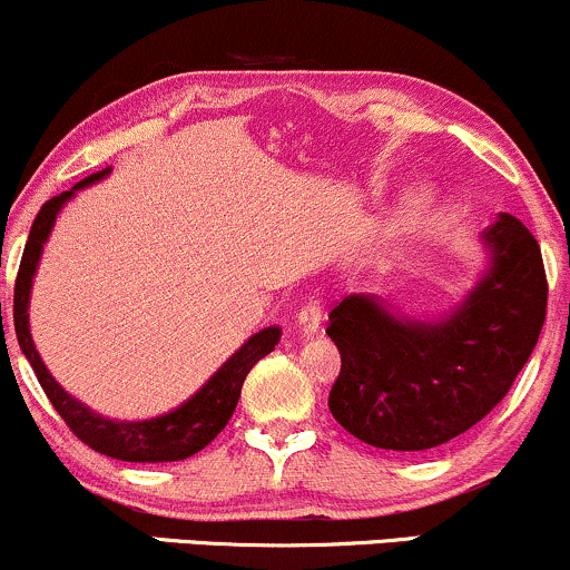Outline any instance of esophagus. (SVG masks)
<instances>
[{
    "label": "esophagus",
    "instance_id": "esophagus-1",
    "mask_svg": "<svg viewBox=\"0 0 570 570\" xmlns=\"http://www.w3.org/2000/svg\"><path fill=\"white\" fill-rule=\"evenodd\" d=\"M322 318H324L322 299L308 297V299H303V303H299L297 324L305 330V333H316V330L322 327Z\"/></svg>",
    "mask_w": 570,
    "mask_h": 570
}]
</instances>
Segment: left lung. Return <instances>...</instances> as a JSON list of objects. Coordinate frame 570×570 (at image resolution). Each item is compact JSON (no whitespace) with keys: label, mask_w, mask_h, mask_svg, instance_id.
I'll list each match as a JSON object with an SVG mask.
<instances>
[{"label":"left lung","mask_w":570,"mask_h":570,"mask_svg":"<svg viewBox=\"0 0 570 570\" xmlns=\"http://www.w3.org/2000/svg\"><path fill=\"white\" fill-rule=\"evenodd\" d=\"M484 237L490 273L446 322H400L360 295L330 311L341 373L327 403L354 438L392 452L441 446L511 390L547 318V271L519 218L503 214Z\"/></svg>","instance_id":"left-lung-1"}]
</instances>
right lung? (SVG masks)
Returning <instances> with one entry per match:
<instances>
[{
  "label": "right lung",
  "instance_id": "obj_1",
  "mask_svg": "<svg viewBox=\"0 0 570 570\" xmlns=\"http://www.w3.org/2000/svg\"><path fill=\"white\" fill-rule=\"evenodd\" d=\"M110 167L89 175L80 184L72 186V191H61L59 197L48 199L46 205L37 214L35 224H31V233L27 246H23L21 267H18L16 278V295H12V324H16L18 346L27 354L29 365L35 367V376L40 381L42 392H46L56 414L65 419L67 428L72 430L86 446H91L94 452L108 454V458L124 460V462H175L186 460L191 454H197L199 449L208 446L214 438L222 433L224 424L233 416L237 397H240V386L246 381L248 371L262 360L265 354H271L278 343L281 330L278 327H265L262 333L248 337L240 346V352H235L227 362L222 365V371L216 373L197 395L186 400L180 409L170 411L165 416L148 419V422H112L94 411L86 409L83 403L67 395L59 384H56L48 367L42 365L40 354H37L35 343H31L29 333V289H31V275L37 271V259H40L42 243H46L48 233H51L56 214L65 205V199H70L75 189L99 180L102 175H108Z\"/></svg>",
  "mask_w": 570,
  "mask_h": 570
}]
</instances>
